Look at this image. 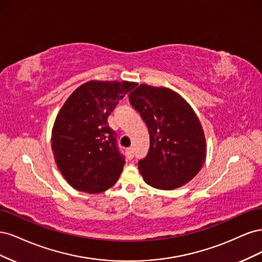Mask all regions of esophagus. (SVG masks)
<instances>
[{
  "instance_id": "obj_1",
  "label": "esophagus",
  "mask_w": 262,
  "mask_h": 262,
  "mask_svg": "<svg viewBox=\"0 0 262 262\" xmlns=\"http://www.w3.org/2000/svg\"><path fill=\"white\" fill-rule=\"evenodd\" d=\"M133 156H134L133 148H132V147L126 148V158H128V160H132Z\"/></svg>"
}]
</instances>
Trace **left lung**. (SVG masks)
I'll return each instance as SVG.
<instances>
[{
	"label": "left lung",
	"instance_id": "left-lung-1",
	"mask_svg": "<svg viewBox=\"0 0 262 262\" xmlns=\"http://www.w3.org/2000/svg\"><path fill=\"white\" fill-rule=\"evenodd\" d=\"M149 133L147 155L139 170L147 185L172 190L200 171L207 156L201 123L179 94L166 87L141 84L129 95Z\"/></svg>",
	"mask_w": 262,
	"mask_h": 262
}]
</instances>
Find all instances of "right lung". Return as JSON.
<instances>
[{"label": "right lung", "mask_w": 262, "mask_h": 262, "mask_svg": "<svg viewBox=\"0 0 262 262\" xmlns=\"http://www.w3.org/2000/svg\"><path fill=\"white\" fill-rule=\"evenodd\" d=\"M136 86L126 81H90L77 87L62 106L51 145L62 176L78 191H106L120 176L125 162L108 117Z\"/></svg>", "instance_id": "1"}]
</instances>
